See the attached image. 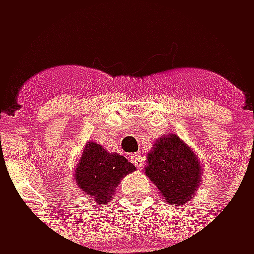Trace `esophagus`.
I'll return each instance as SVG.
<instances>
[{
	"mask_svg": "<svg viewBox=\"0 0 254 254\" xmlns=\"http://www.w3.org/2000/svg\"><path fill=\"white\" fill-rule=\"evenodd\" d=\"M131 162L134 163V166L137 168V169H142V166H144V156L141 154H135L131 156Z\"/></svg>",
	"mask_w": 254,
	"mask_h": 254,
	"instance_id": "esophagus-1",
	"label": "esophagus"
}]
</instances>
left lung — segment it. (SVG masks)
Here are the masks:
<instances>
[{
    "label": "left lung",
    "instance_id": "8db88e82",
    "mask_svg": "<svg viewBox=\"0 0 254 254\" xmlns=\"http://www.w3.org/2000/svg\"><path fill=\"white\" fill-rule=\"evenodd\" d=\"M145 175L172 205H183L194 197L201 185L198 155L178 134L156 139L147 155Z\"/></svg>",
    "mask_w": 254,
    "mask_h": 254
}]
</instances>
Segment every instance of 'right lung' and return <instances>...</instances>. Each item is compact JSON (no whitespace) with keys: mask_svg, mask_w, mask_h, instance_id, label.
<instances>
[{"mask_svg":"<svg viewBox=\"0 0 254 254\" xmlns=\"http://www.w3.org/2000/svg\"><path fill=\"white\" fill-rule=\"evenodd\" d=\"M134 171L135 166L123 155L107 152L100 144L89 141L79 155L74 179L83 194L98 205H106L124 176Z\"/></svg>","mask_w":254,"mask_h":254,"instance_id":"1","label":"right lung"}]
</instances>
